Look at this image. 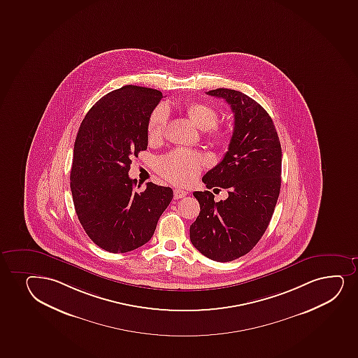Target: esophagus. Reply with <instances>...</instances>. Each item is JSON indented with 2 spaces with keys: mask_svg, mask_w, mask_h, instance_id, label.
<instances>
[{
  "mask_svg": "<svg viewBox=\"0 0 358 358\" xmlns=\"http://www.w3.org/2000/svg\"><path fill=\"white\" fill-rule=\"evenodd\" d=\"M186 194H187V191H185V189H174V199H180V198H184Z\"/></svg>",
  "mask_w": 358,
  "mask_h": 358,
  "instance_id": "esophagus-1",
  "label": "esophagus"
}]
</instances>
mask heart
<instances>
[{"instance_id":"b5f03b06","label":"heart","mask_w":358,"mask_h":358,"mask_svg":"<svg viewBox=\"0 0 358 358\" xmlns=\"http://www.w3.org/2000/svg\"><path fill=\"white\" fill-rule=\"evenodd\" d=\"M189 118L194 120L198 128L206 130L214 128L218 120V112L215 107L208 103H191L187 107ZM169 110L164 103L152 110L148 120V138L157 141L164 135L169 123ZM217 136H223L222 132L215 129ZM206 164V157L201 152L191 149L178 148L166 154L157 160V172L167 180L178 185H186L194 180Z\"/></svg>"}]
</instances>
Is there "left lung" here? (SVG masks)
<instances>
[{
	"mask_svg": "<svg viewBox=\"0 0 358 358\" xmlns=\"http://www.w3.org/2000/svg\"><path fill=\"white\" fill-rule=\"evenodd\" d=\"M234 113V130L223 160L203 177L208 189H226L215 201L210 191H196L201 213L189 238L201 255L226 263L247 255L263 236L280 191L282 148L275 124L263 107L241 92L217 88Z\"/></svg>",
	"mask_w": 358,
	"mask_h": 358,
	"instance_id": "1",
	"label": "left lung"
}]
</instances>
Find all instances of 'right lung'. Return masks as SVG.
I'll list each match as a JSON object with an SVG mask.
<instances>
[{
    "instance_id": "right-lung-1",
    "label": "right lung",
    "mask_w": 358,
    "mask_h": 358,
    "mask_svg": "<svg viewBox=\"0 0 358 358\" xmlns=\"http://www.w3.org/2000/svg\"><path fill=\"white\" fill-rule=\"evenodd\" d=\"M161 99L157 90L122 87L95 103L78 128L70 189L78 221L105 251L148 243L172 201L171 187L148 182L140 192L129 178L132 157L147 149L149 117Z\"/></svg>"
}]
</instances>
